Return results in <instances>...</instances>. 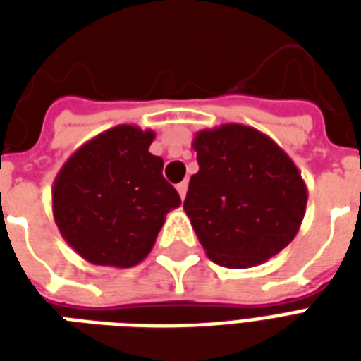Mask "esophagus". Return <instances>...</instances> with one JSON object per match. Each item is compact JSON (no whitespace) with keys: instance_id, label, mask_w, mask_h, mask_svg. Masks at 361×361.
Instances as JSON below:
<instances>
[{"instance_id":"esophagus-1","label":"esophagus","mask_w":361,"mask_h":361,"mask_svg":"<svg viewBox=\"0 0 361 361\" xmlns=\"http://www.w3.org/2000/svg\"><path fill=\"white\" fill-rule=\"evenodd\" d=\"M188 181H181V183H178V193H180L181 199H185V195H188Z\"/></svg>"}]
</instances>
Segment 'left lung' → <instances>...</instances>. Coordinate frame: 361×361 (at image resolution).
Returning <instances> with one entry per match:
<instances>
[{
    "label": "left lung",
    "mask_w": 361,
    "mask_h": 361,
    "mask_svg": "<svg viewBox=\"0 0 361 361\" xmlns=\"http://www.w3.org/2000/svg\"><path fill=\"white\" fill-rule=\"evenodd\" d=\"M193 149L199 172L189 180L183 211L207 257L247 269L284 250L307 204L294 160L271 137L242 123L199 131Z\"/></svg>",
    "instance_id": "left-lung-1"
}]
</instances>
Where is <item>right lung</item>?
<instances>
[{"label": "right lung", "instance_id": "right-lung-1", "mask_svg": "<svg viewBox=\"0 0 361 361\" xmlns=\"http://www.w3.org/2000/svg\"><path fill=\"white\" fill-rule=\"evenodd\" d=\"M152 141V129L111 127L75 150L54 180L59 234L92 265H139L181 204L162 176L164 160L149 152Z\"/></svg>", "mask_w": 361, "mask_h": 361}]
</instances>
